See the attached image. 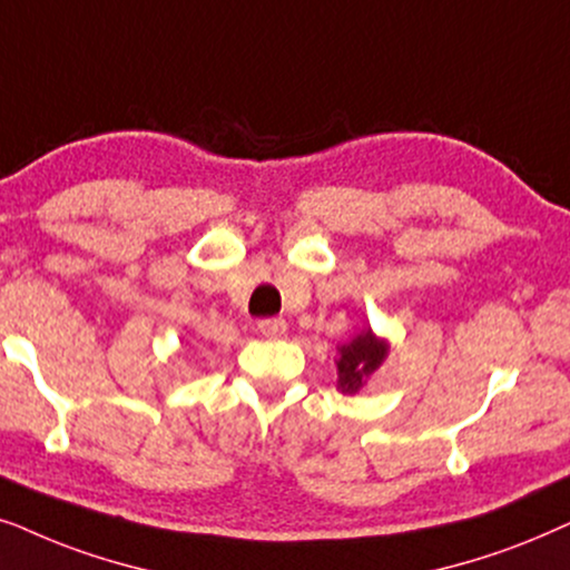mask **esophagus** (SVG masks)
I'll list each match as a JSON object with an SVG mask.
<instances>
[{"instance_id":"obj_1","label":"esophagus","mask_w":570,"mask_h":570,"mask_svg":"<svg viewBox=\"0 0 570 570\" xmlns=\"http://www.w3.org/2000/svg\"><path fill=\"white\" fill-rule=\"evenodd\" d=\"M257 331L268 338H278L286 333V321L284 317H265V321L257 323Z\"/></svg>"}]
</instances>
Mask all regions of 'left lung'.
I'll use <instances>...</instances> for the list:
<instances>
[{"label":"left lung","mask_w":570,"mask_h":570,"mask_svg":"<svg viewBox=\"0 0 570 570\" xmlns=\"http://www.w3.org/2000/svg\"><path fill=\"white\" fill-rule=\"evenodd\" d=\"M385 356H389V344L377 338L373 331L364 328L362 333L338 348V389L344 393H356L367 383V377L381 367Z\"/></svg>","instance_id":"obj_1"}]
</instances>
